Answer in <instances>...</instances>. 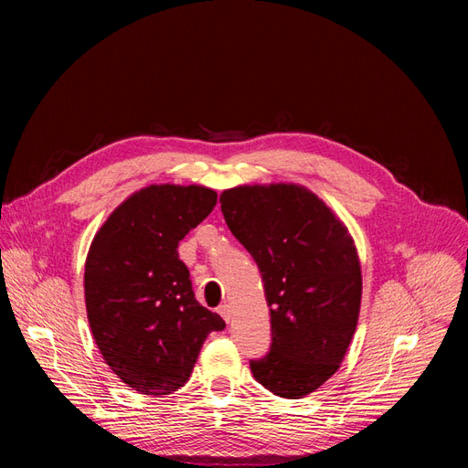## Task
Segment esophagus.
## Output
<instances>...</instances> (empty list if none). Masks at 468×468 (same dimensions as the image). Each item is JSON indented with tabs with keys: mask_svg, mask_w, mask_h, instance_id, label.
<instances>
[{
	"mask_svg": "<svg viewBox=\"0 0 468 468\" xmlns=\"http://www.w3.org/2000/svg\"><path fill=\"white\" fill-rule=\"evenodd\" d=\"M218 314L224 318V322H230V318H232V310H230V304H220L218 306Z\"/></svg>",
	"mask_w": 468,
	"mask_h": 468,
	"instance_id": "esophagus-1",
	"label": "esophagus"
}]
</instances>
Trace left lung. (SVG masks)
Here are the masks:
<instances>
[{"label": "left lung", "mask_w": 468, "mask_h": 468, "mask_svg": "<svg viewBox=\"0 0 468 468\" xmlns=\"http://www.w3.org/2000/svg\"><path fill=\"white\" fill-rule=\"evenodd\" d=\"M230 232L258 263L271 346L250 359L260 385L303 399L344 361L359 318L361 267L346 226L299 186H242L220 195Z\"/></svg>", "instance_id": "obj_1"}]
</instances>
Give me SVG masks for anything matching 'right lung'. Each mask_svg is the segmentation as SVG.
I'll list each match as a JSON object with an SVG mask.
<instances>
[{
  "label": "right lung",
  "instance_id": "right-lung-1",
  "mask_svg": "<svg viewBox=\"0 0 468 468\" xmlns=\"http://www.w3.org/2000/svg\"><path fill=\"white\" fill-rule=\"evenodd\" d=\"M217 205L201 186H150L112 210L93 238L83 287L105 363L140 394L187 382L201 346L224 320L195 299L177 246Z\"/></svg>",
  "mask_w": 468,
  "mask_h": 468
}]
</instances>
